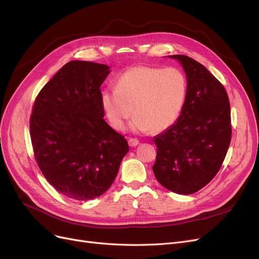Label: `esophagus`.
I'll use <instances>...</instances> for the list:
<instances>
[{"label":"esophagus","mask_w":259,"mask_h":259,"mask_svg":"<svg viewBox=\"0 0 259 259\" xmlns=\"http://www.w3.org/2000/svg\"><path fill=\"white\" fill-rule=\"evenodd\" d=\"M128 144H129L130 147H137L140 144V142L137 139H129L128 140Z\"/></svg>","instance_id":"34e87169"}]
</instances>
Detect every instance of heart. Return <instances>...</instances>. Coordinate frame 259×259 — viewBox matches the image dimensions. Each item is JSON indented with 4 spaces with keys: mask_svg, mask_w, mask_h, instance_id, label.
Listing matches in <instances>:
<instances>
[{
    "mask_svg": "<svg viewBox=\"0 0 259 259\" xmlns=\"http://www.w3.org/2000/svg\"><path fill=\"white\" fill-rule=\"evenodd\" d=\"M186 95L187 79L178 68L139 65L119 75L115 89L104 90L101 103L113 128L124 129L133 111L134 131L157 133L178 119Z\"/></svg>",
    "mask_w": 259,
    "mask_h": 259,
    "instance_id": "heart-1",
    "label": "heart"
}]
</instances>
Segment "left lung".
Segmentation results:
<instances>
[{
    "label": "left lung",
    "mask_w": 259,
    "mask_h": 259,
    "mask_svg": "<svg viewBox=\"0 0 259 259\" xmlns=\"http://www.w3.org/2000/svg\"><path fill=\"white\" fill-rule=\"evenodd\" d=\"M183 65L187 95L178 121L157 135V182L179 194H192L220 171L232 137L228 93L205 66L187 56H169Z\"/></svg>",
    "instance_id": "obj_1"
}]
</instances>
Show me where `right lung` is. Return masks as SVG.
<instances>
[{"mask_svg": "<svg viewBox=\"0 0 259 259\" xmlns=\"http://www.w3.org/2000/svg\"><path fill=\"white\" fill-rule=\"evenodd\" d=\"M109 67L71 61L42 88L30 116L36 164L48 183L76 200L110 188L129 146L104 119L101 85Z\"/></svg>", "mask_w": 259, "mask_h": 259, "instance_id": "right-lung-1", "label": "right lung"}]
</instances>
